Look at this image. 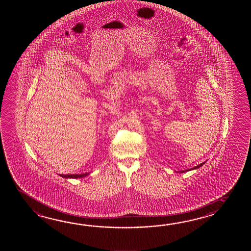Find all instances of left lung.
<instances>
[{"instance_id": "8db88e82", "label": "left lung", "mask_w": 251, "mask_h": 251, "mask_svg": "<svg viewBox=\"0 0 251 251\" xmlns=\"http://www.w3.org/2000/svg\"><path fill=\"white\" fill-rule=\"evenodd\" d=\"M205 163V161L204 162H203V163H201V164H198V166H196V167H194V168H192V169H189V170H187V171H181L180 172L181 173H183V172H185V171H191V170H197V169H198V168H200V167H202V166Z\"/></svg>"}]
</instances>
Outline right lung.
I'll list each match as a JSON object with an SVG mask.
<instances>
[{
	"mask_svg": "<svg viewBox=\"0 0 251 251\" xmlns=\"http://www.w3.org/2000/svg\"><path fill=\"white\" fill-rule=\"evenodd\" d=\"M90 173H83V174H72V175H60L65 178H82L84 176H88Z\"/></svg>",
	"mask_w": 251,
	"mask_h": 251,
	"instance_id": "1",
	"label": "right lung"
}]
</instances>
